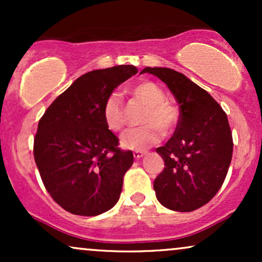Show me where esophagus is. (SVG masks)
I'll return each mask as SVG.
<instances>
[{
	"label": "esophagus",
	"instance_id": "obj_1",
	"mask_svg": "<svg viewBox=\"0 0 262 262\" xmlns=\"http://www.w3.org/2000/svg\"><path fill=\"white\" fill-rule=\"evenodd\" d=\"M146 152L145 151H141V150H135V151H133V156L135 159H140L143 158L144 155H145Z\"/></svg>",
	"mask_w": 262,
	"mask_h": 262
}]
</instances>
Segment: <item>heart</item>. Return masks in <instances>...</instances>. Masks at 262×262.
Instances as JSON below:
<instances>
[{"label": "heart", "mask_w": 262, "mask_h": 262, "mask_svg": "<svg viewBox=\"0 0 262 262\" xmlns=\"http://www.w3.org/2000/svg\"><path fill=\"white\" fill-rule=\"evenodd\" d=\"M135 100L146 104L141 123L143 127L130 129L121 138L123 148L145 150L161 139V130L167 133L179 121V111L166 100L164 90L152 81H140L132 87ZM102 116L107 128L112 132H121L127 124V112L121 95L111 93L102 108Z\"/></svg>", "instance_id": "obj_1"}]
</instances>
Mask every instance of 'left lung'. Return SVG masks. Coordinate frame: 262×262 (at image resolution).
<instances>
[{
	"instance_id": "8db88e82",
	"label": "left lung",
	"mask_w": 262,
	"mask_h": 262,
	"mask_svg": "<svg viewBox=\"0 0 262 262\" xmlns=\"http://www.w3.org/2000/svg\"><path fill=\"white\" fill-rule=\"evenodd\" d=\"M165 82L180 106L176 130L156 152L165 167L155 179L156 198L176 212L208 203L223 185L233 155L227 114L206 90L167 68H145Z\"/></svg>"
}]
</instances>
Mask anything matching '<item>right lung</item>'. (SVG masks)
<instances>
[{
	"label": "right lung",
	"instance_id": "1",
	"mask_svg": "<svg viewBox=\"0 0 262 262\" xmlns=\"http://www.w3.org/2000/svg\"><path fill=\"white\" fill-rule=\"evenodd\" d=\"M137 73L133 65H118L82 75L38 123L33 151L41 181L73 214L93 217L118 202L133 152L118 148L102 108L113 90Z\"/></svg>",
	"mask_w": 262,
	"mask_h": 262
}]
</instances>
